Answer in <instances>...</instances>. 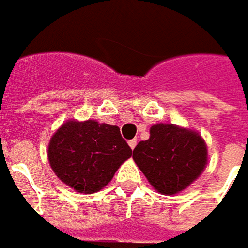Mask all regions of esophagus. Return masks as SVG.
I'll return each mask as SVG.
<instances>
[{"instance_id":"1","label":"esophagus","mask_w":248,"mask_h":248,"mask_svg":"<svg viewBox=\"0 0 248 248\" xmlns=\"http://www.w3.org/2000/svg\"><path fill=\"white\" fill-rule=\"evenodd\" d=\"M129 146L131 149H133V150H134V148H136V146H137V140H130V141H129Z\"/></svg>"}]
</instances>
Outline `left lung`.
Segmentation results:
<instances>
[{
  "mask_svg": "<svg viewBox=\"0 0 248 248\" xmlns=\"http://www.w3.org/2000/svg\"><path fill=\"white\" fill-rule=\"evenodd\" d=\"M133 160L154 189L162 195H176L202 174L208 152L195 130L157 124L150 127L149 140L134 148Z\"/></svg>",
  "mask_w": 248,
  "mask_h": 248,
  "instance_id": "left-lung-1",
  "label": "left lung"
}]
</instances>
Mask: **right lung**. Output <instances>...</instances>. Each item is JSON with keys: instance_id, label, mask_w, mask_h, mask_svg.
<instances>
[{"instance_id": "1", "label": "right lung", "mask_w": 248, "mask_h": 248, "mask_svg": "<svg viewBox=\"0 0 248 248\" xmlns=\"http://www.w3.org/2000/svg\"><path fill=\"white\" fill-rule=\"evenodd\" d=\"M131 153L118 126L94 119L67 121L48 145V160L55 174L86 195L103 189Z\"/></svg>"}]
</instances>
